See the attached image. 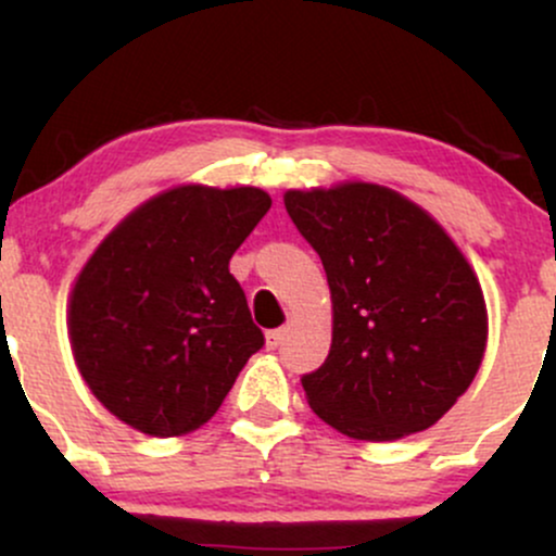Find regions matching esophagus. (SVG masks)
<instances>
[{
  "label": "esophagus",
  "mask_w": 556,
  "mask_h": 556,
  "mask_svg": "<svg viewBox=\"0 0 556 556\" xmlns=\"http://www.w3.org/2000/svg\"><path fill=\"white\" fill-rule=\"evenodd\" d=\"M285 337H287V327H279V329H271V331H266V344H269L271 350H277L279 344L285 342Z\"/></svg>",
  "instance_id": "esophagus-1"
}]
</instances>
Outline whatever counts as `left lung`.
I'll use <instances>...</instances> for the list:
<instances>
[{"label": "left lung", "mask_w": 556, "mask_h": 556, "mask_svg": "<svg viewBox=\"0 0 556 556\" xmlns=\"http://www.w3.org/2000/svg\"><path fill=\"white\" fill-rule=\"evenodd\" d=\"M285 208L321 258L334 311L327 361L300 379L314 413L363 442L429 429L486 350L468 261L424 208L381 185L287 190Z\"/></svg>", "instance_id": "left-lung-1"}]
</instances>
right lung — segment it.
I'll list each match as a JSON object with an SVG mask.
<instances>
[{
	"instance_id": "right-lung-1",
	"label": "right lung",
	"mask_w": 556,
	"mask_h": 556,
	"mask_svg": "<svg viewBox=\"0 0 556 556\" xmlns=\"http://www.w3.org/2000/svg\"><path fill=\"white\" fill-rule=\"evenodd\" d=\"M269 208L258 188L182 185L96 248L70 298V342L96 400L127 426L198 429L264 348L229 258Z\"/></svg>"
}]
</instances>
